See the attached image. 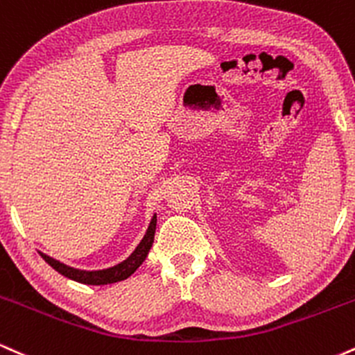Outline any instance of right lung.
Segmentation results:
<instances>
[{"label":"right lung","instance_id":"add662e5","mask_svg":"<svg viewBox=\"0 0 355 355\" xmlns=\"http://www.w3.org/2000/svg\"><path fill=\"white\" fill-rule=\"evenodd\" d=\"M155 229H157V215H153L152 222H150L148 230H146L145 237L141 239V242L138 243V247L135 248L132 255L128 259L123 260L121 263H118L115 267L105 268V270H93V272H87V270H78V268H73L64 266V263L58 262V260L51 259V257L42 254L44 259V262L48 266H51L56 272L61 275L68 277V279L76 280L80 284H87V285H107V284H115L120 282V280L128 279L133 272L137 270L138 267L144 263V260L148 255L150 248H152L153 239H155Z\"/></svg>","mask_w":355,"mask_h":355}]
</instances>
